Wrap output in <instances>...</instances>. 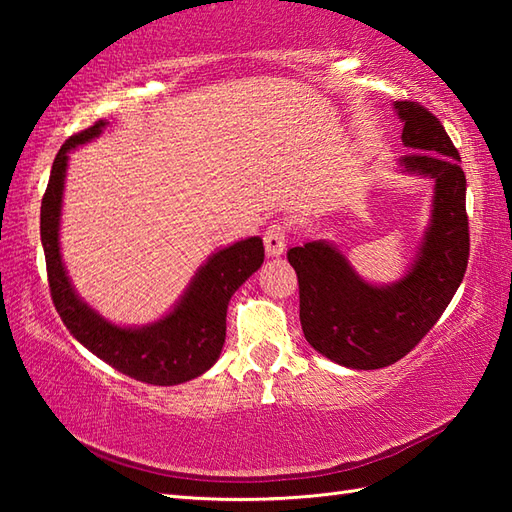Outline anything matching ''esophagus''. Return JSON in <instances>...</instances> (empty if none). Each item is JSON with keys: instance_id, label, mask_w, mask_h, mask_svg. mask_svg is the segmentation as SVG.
<instances>
[{"instance_id": "esophagus-1", "label": "esophagus", "mask_w": 512, "mask_h": 512, "mask_svg": "<svg viewBox=\"0 0 512 512\" xmlns=\"http://www.w3.org/2000/svg\"><path fill=\"white\" fill-rule=\"evenodd\" d=\"M288 242V226L275 222L266 228L264 233V246H266V255L268 257H277L286 250Z\"/></svg>"}]
</instances>
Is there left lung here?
<instances>
[{"mask_svg":"<svg viewBox=\"0 0 512 512\" xmlns=\"http://www.w3.org/2000/svg\"><path fill=\"white\" fill-rule=\"evenodd\" d=\"M405 171L436 180L431 224L416 264L394 286H369L328 242L288 250L299 281V319L306 341L330 361L380 369L407 356L447 310L469 264L466 176L440 118L413 101H396Z\"/></svg>","mask_w":512,"mask_h":512,"instance_id":"obj_1","label":"left lung"}]
</instances>
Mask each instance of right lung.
<instances>
[{"instance_id": "right-lung-1", "label": "right lung", "mask_w": 512, "mask_h": 512, "mask_svg": "<svg viewBox=\"0 0 512 512\" xmlns=\"http://www.w3.org/2000/svg\"><path fill=\"white\" fill-rule=\"evenodd\" d=\"M103 121L70 136L52 162L41 200V244L46 253L50 297L65 328L118 372L147 385H180L204 374L222 352L226 308L233 292L264 264V242L248 237L206 262L173 312L145 328L107 323L74 295L59 253V217L68 151L101 134Z\"/></svg>"}]
</instances>
